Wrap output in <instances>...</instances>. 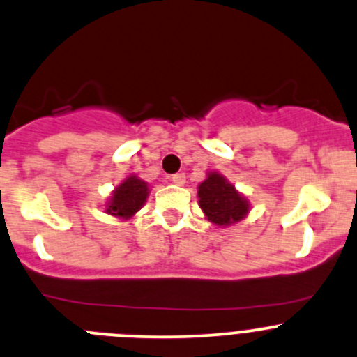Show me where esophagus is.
<instances>
[{"label":"esophagus","mask_w":357,"mask_h":357,"mask_svg":"<svg viewBox=\"0 0 357 357\" xmlns=\"http://www.w3.org/2000/svg\"><path fill=\"white\" fill-rule=\"evenodd\" d=\"M171 181L174 183V185H179V186H183L186 183V176H185V172H178V174H174L171 178Z\"/></svg>","instance_id":"esophagus-1"}]
</instances>
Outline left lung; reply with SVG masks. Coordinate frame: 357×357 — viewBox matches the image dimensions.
I'll use <instances>...</instances> for the list:
<instances>
[{
    "mask_svg": "<svg viewBox=\"0 0 357 357\" xmlns=\"http://www.w3.org/2000/svg\"><path fill=\"white\" fill-rule=\"evenodd\" d=\"M199 206L207 220L220 227L241 221L249 213V204L234 185L218 172H209L199 185Z\"/></svg>",
    "mask_w": 357,
    "mask_h": 357,
    "instance_id": "1",
    "label": "left lung"
}]
</instances>
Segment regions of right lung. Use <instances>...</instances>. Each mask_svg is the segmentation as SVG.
<instances>
[{
  "instance_id": "add662e5",
  "label": "right lung",
  "mask_w": 357,
  "mask_h": 357,
  "mask_svg": "<svg viewBox=\"0 0 357 357\" xmlns=\"http://www.w3.org/2000/svg\"><path fill=\"white\" fill-rule=\"evenodd\" d=\"M148 193H150L148 183H144L137 176H129L115 188L108 206H106V213L112 214V216L129 220L146 202Z\"/></svg>"
}]
</instances>
